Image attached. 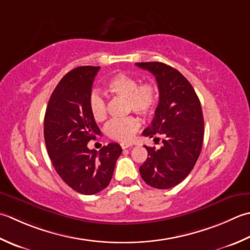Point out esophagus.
<instances>
[{
  "mask_svg": "<svg viewBox=\"0 0 250 250\" xmlns=\"http://www.w3.org/2000/svg\"><path fill=\"white\" fill-rule=\"evenodd\" d=\"M133 145L132 143H125V142H122V143H120V146L122 147V149H125L128 147H131V146Z\"/></svg>",
  "mask_w": 250,
  "mask_h": 250,
  "instance_id": "obj_1",
  "label": "esophagus"
}]
</instances>
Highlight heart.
<instances>
[{
    "mask_svg": "<svg viewBox=\"0 0 250 250\" xmlns=\"http://www.w3.org/2000/svg\"><path fill=\"white\" fill-rule=\"evenodd\" d=\"M106 93L124 97L126 107L142 116H148L154 111L159 100L158 86L154 82H144L139 84L135 77L119 72L112 76L105 84ZM89 108L94 120L103 121L107 116L106 100L99 92H92L89 99ZM140 121L133 116L124 119L111 120L105 132L109 139L115 141H130L140 129Z\"/></svg>",
    "mask_w": 250,
    "mask_h": 250,
    "instance_id": "b5f03b06",
    "label": "heart"
}]
</instances>
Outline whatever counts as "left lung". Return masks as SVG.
<instances>
[{"mask_svg":"<svg viewBox=\"0 0 250 250\" xmlns=\"http://www.w3.org/2000/svg\"><path fill=\"white\" fill-rule=\"evenodd\" d=\"M135 65L153 73L159 90L154 119L143 135L163 141L159 149L145 146L148 155L140 173L151 188L168 189L188 177L202 151V106L192 84L173 67L159 62Z\"/></svg>","mask_w":250,"mask_h":250,"instance_id":"obj_1","label":"left lung"}]
</instances>
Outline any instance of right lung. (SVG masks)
<instances>
[{
	"instance_id": "1",
	"label": "right lung",
	"mask_w": 250,
	"mask_h": 250,
	"mask_svg": "<svg viewBox=\"0 0 250 250\" xmlns=\"http://www.w3.org/2000/svg\"><path fill=\"white\" fill-rule=\"evenodd\" d=\"M101 67L81 66L62 77L48 101L44 117V140L56 172L68 187L93 195L108 187L119 144L109 143L97 153L87 143L101 135L91 115L89 99Z\"/></svg>"
}]
</instances>
